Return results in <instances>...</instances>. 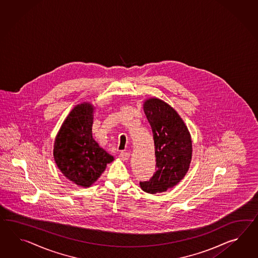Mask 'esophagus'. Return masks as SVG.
<instances>
[{"instance_id":"34e87169","label":"esophagus","mask_w":258,"mask_h":258,"mask_svg":"<svg viewBox=\"0 0 258 258\" xmlns=\"http://www.w3.org/2000/svg\"><path fill=\"white\" fill-rule=\"evenodd\" d=\"M131 157V154L128 153V152H121L120 153L119 157L121 160H127L128 158Z\"/></svg>"}]
</instances>
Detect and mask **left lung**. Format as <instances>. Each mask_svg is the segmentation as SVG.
<instances>
[{"instance_id": "1", "label": "left lung", "mask_w": 258, "mask_h": 258, "mask_svg": "<svg viewBox=\"0 0 258 258\" xmlns=\"http://www.w3.org/2000/svg\"><path fill=\"white\" fill-rule=\"evenodd\" d=\"M144 111L153 132L157 170L140 186L146 193L157 194L175 186L187 173L192 139L182 117L167 102L158 98L146 99Z\"/></svg>"}]
</instances>
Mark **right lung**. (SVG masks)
Wrapping results in <instances>:
<instances>
[{
    "label": "right lung",
    "instance_id": "right-lung-1",
    "mask_svg": "<svg viewBox=\"0 0 258 258\" xmlns=\"http://www.w3.org/2000/svg\"><path fill=\"white\" fill-rule=\"evenodd\" d=\"M96 107L84 101L70 112L54 142L53 157L58 170L81 187H89L113 161L92 136Z\"/></svg>",
    "mask_w": 258,
    "mask_h": 258
}]
</instances>
